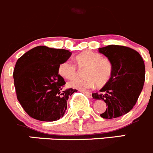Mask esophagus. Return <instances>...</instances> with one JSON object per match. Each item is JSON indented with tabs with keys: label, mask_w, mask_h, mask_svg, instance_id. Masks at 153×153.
<instances>
[{
	"label": "esophagus",
	"mask_w": 153,
	"mask_h": 153,
	"mask_svg": "<svg viewBox=\"0 0 153 153\" xmlns=\"http://www.w3.org/2000/svg\"><path fill=\"white\" fill-rule=\"evenodd\" d=\"M80 91L82 92V93H84L85 94L87 95V96L89 97H92L91 93H90V92H88V91Z\"/></svg>",
	"instance_id": "esophagus-1"
}]
</instances>
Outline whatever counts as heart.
Returning <instances> with one entry per match:
<instances>
[{"label": "heart", "instance_id": "obj_1", "mask_svg": "<svg viewBox=\"0 0 153 153\" xmlns=\"http://www.w3.org/2000/svg\"><path fill=\"white\" fill-rule=\"evenodd\" d=\"M76 65L80 68H85V77L78 78L68 83V86L79 90H86L97 86H103L109 82L113 74V64L109 59L102 57L99 53L91 51H84L75 56ZM59 74L67 79L76 78L78 71L76 65L68 60L59 65Z\"/></svg>", "mask_w": 153, "mask_h": 153}]
</instances>
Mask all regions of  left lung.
Segmentation results:
<instances>
[{
    "mask_svg": "<svg viewBox=\"0 0 153 153\" xmlns=\"http://www.w3.org/2000/svg\"><path fill=\"white\" fill-rule=\"evenodd\" d=\"M99 52L111 60L114 69L109 82L92 97L106 103L102 118H116L135 105L144 84V62L138 52L128 47L111 45L99 48Z\"/></svg>",
    "mask_w": 153,
    "mask_h": 153,
    "instance_id": "8db88e82",
    "label": "left lung"
}]
</instances>
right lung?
<instances>
[{
	"mask_svg": "<svg viewBox=\"0 0 153 153\" xmlns=\"http://www.w3.org/2000/svg\"><path fill=\"white\" fill-rule=\"evenodd\" d=\"M71 56L68 50L38 46L18 59L13 72L16 95L31 117L51 122L64 116L69 96L77 91L63 88L65 82L58 68Z\"/></svg>",
	"mask_w": 153,
	"mask_h": 153,
	"instance_id": "add662e5",
	"label": "right lung"
}]
</instances>
